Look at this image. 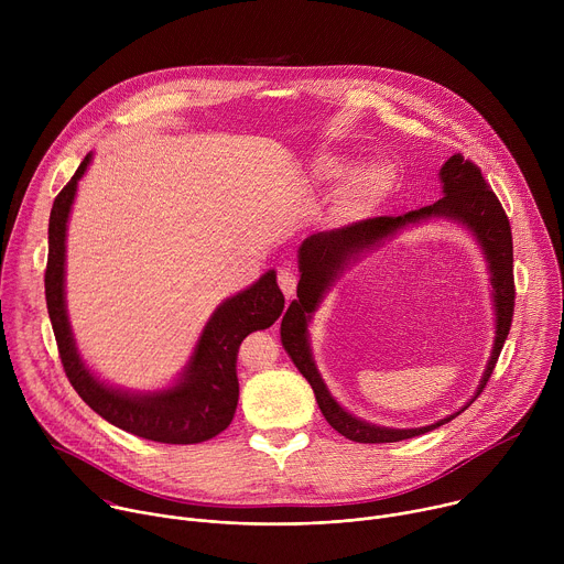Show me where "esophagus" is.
Returning a JSON list of instances; mask_svg holds the SVG:
<instances>
[{
    "label": "esophagus",
    "instance_id": "1",
    "mask_svg": "<svg viewBox=\"0 0 564 564\" xmlns=\"http://www.w3.org/2000/svg\"><path fill=\"white\" fill-rule=\"evenodd\" d=\"M276 281H279V288L283 290V294H285L288 299H290V296H294L299 279H296V274H294L290 268H281V270H279V274H276Z\"/></svg>",
    "mask_w": 564,
    "mask_h": 564
}]
</instances>
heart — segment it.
I'll use <instances>...</instances> for the list:
<instances>
[{
  "mask_svg": "<svg viewBox=\"0 0 564 564\" xmlns=\"http://www.w3.org/2000/svg\"><path fill=\"white\" fill-rule=\"evenodd\" d=\"M324 170V174L328 176V178H341L346 172H348V167H346V163H341V160H328V163L321 167ZM388 185H390V176H388V172L381 167V165H377V163H372V165H366V167H361L355 176H352V181H350V198H352V203L355 205H359V207H372L375 203H379L383 196H386V192H388Z\"/></svg>",
  "mask_w": 564,
  "mask_h": 564,
  "instance_id": "1",
  "label": "heart"
}]
</instances>
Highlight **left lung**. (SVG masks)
<instances>
[{"instance_id": "obj_1", "label": "left lung", "mask_w": 564, "mask_h": 564, "mask_svg": "<svg viewBox=\"0 0 564 564\" xmlns=\"http://www.w3.org/2000/svg\"><path fill=\"white\" fill-rule=\"evenodd\" d=\"M440 181H442L444 196L433 205L409 212L404 216H377V218H366V220L346 225L341 229L318 231L307 236L299 248L301 279L296 285V299L290 303L281 321V341L285 352L299 368V372L312 386L316 404L321 413H324L326 422L337 433L359 444H383V442H401L409 437H417L442 424H448L462 413L458 412L422 430H388L368 425L350 416L336 404V400L325 388L311 359L306 321L317 303L323 300V294L329 285L361 253L378 247L383 239L393 235L399 228L431 217H448L462 221L476 236L482 251L486 252L492 274L497 305V341L488 370L482 376L474 399L463 411H466L477 399V394L487 388V381L498 364V357L511 330L516 285H513V238H511L509 218L498 196L487 185L485 176H481L479 167L470 163V160H464L462 153H455L446 160L440 170Z\"/></svg>"}]
</instances>
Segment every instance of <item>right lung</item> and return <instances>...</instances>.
<instances>
[{"label":"right lung","mask_w":564,"mask_h":564,"mask_svg":"<svg viewBox=\"0 0 564 564\" xmlns=\"http://www.w3.org/2000/svg\"><path fill=\"white\" fill-rule=\"evenodd\" d=\"M91 163V153L79 163L73 178L53 200L48 218V261L44 274L46 307L55 333L64 372L100 417L109 424L163 444H198L223 433L236 413L238 377L236 357L240 341L254 330L270 328L285 307L283 292L276 285V272H265L248 290L225 299L207 326L181 372L178 381L155 392H129L113 388L96 377L79 357L70 333L64 299L66 223L79 178Z\"/></svg>","instance_id":"1"}]
</instances>
